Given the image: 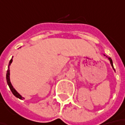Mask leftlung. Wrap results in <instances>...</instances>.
I'll return each instance as SVG.
<instances>
[{
    "mask_svg": "<svg viewBox=\"0 0 125 125\" xmlns=\"http://www.w3.org/2000/svg\"><path fill=\"white\" fill-rule=\"evenodd\" d=\"M108 59L110 60V62H111V66H113V61H112V59L110 58V57H108ZM113 69H114V68H113ZM115 70V69H114Z\"/></svg>",
    "mask_w": 125,
    "mask_h": 125,
    "instance_id": "1",
    "label": "left lung"
}]
</instances>
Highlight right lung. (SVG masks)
Returning <instances> with one entry per match:
<instances>
[{"label": "right lung", "instance_id": "add662e5", "mask_svg": "<svg viewBox=\"0 0 125 125\" xmlns=\"http://www.w3.org/2000/svg\"><path fill=\"white\" fill-rule=\"evenodd\" d=\"M12 59H11V60H10V63H9V66L10 65V63H12ZM9 66H8V70L7 71V73H6V80H7V83H8V84L9 87H10V90L12 91V94H13L16 97L19 98V99H23L24 98H23L21 95L19 94V93H18L16 90H14V88L12 87V85L11 83H10V70H9Z\"/></svg>", "mask_w": 125, "mask_h": 125}]
</instances>
